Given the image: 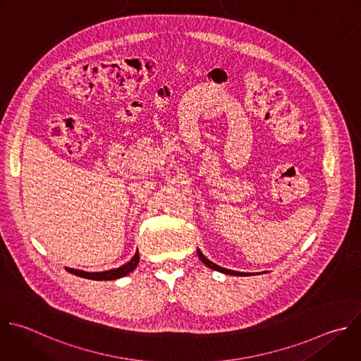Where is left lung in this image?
<instances>
[{
    "label": "left lung",
    "mask_w": 361,
    "mask_h": 361,
    "mask_svg": "<svg viewBox=\"0 0 361 361\" xmlns=\"http://www.w3.org/2000/svg\"><path fill=\"white\" fill-rule=\"evenodd\" d=\"M197 254H198V258L201 259V262H202L205 267L211 268L212 271H216V272H221V274H225V275H232V276H250V275H254V274H245V272H238V271L225 269V268H222V267H219V265L211 262L209 259H207V258L202 255V252H201L200 250H197Z\"/></svg>",
    "instance_id": "1"
}]
</instances>
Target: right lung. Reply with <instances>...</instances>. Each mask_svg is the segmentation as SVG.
Listing matches in <instances>:
<instances>
[{"label": "right lung", "instance_id": "right-lung-1", "mask_svg": "<svg viewBox=\"0 0 361 361\" xmlns=\"http://www.w3.org/2000/svg\"><path fill=\"white\" fill-rule=\"evenodd\" d=\"M139 259H140V255H139V251H136L135 257L128 264L122 265L120 268H116V269L103 271V272H85V271H80V269L66 268V271L73 274V275H76V276L85 278V279H92V281H114V279L123 278V276L129 275L132 271H135L136 267L139 265Z\"/></svg>", "mask_w": 361, "mask_h": 361}]
</instances>
